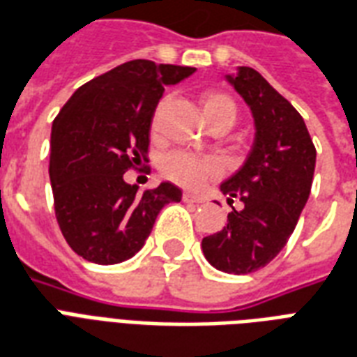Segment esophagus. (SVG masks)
Here are the masks:
<instances>
[{"label": "esophagus", "instance_id": "1", "mask_svg": "<svg viewBox=\"0 0 357 357\" xmlns=\"http://www.w3.org/2000/svg\"><path fill=\"white\" fill-rule=\"evenodd\" d=\"M182 199L186 201V203H203V197H199L197 194H192V192H184Z\"/></svg>", "mask_w": 357, "mask_h": 357}]
</instances>
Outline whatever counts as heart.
<instances>
[{
  "label": "heart",
  "mask_w": 357,
  "mask_h": 357,
  "mask_svg": "<svg viewBox=\"0 0 357 357\" xmlns=\"http://www.w3.org/2000/svg\"><path fill=\"white\" fill-rule=\"evenodd\" d=\"M201 109L208 124L226 122L229 128L237 118V103L231 96L218 90H205L201 93ZM156 130V120H154ZM162 173L165 178L186 188H197L203 182L216 178L222 173V163L213 156H192L186 152H169L162 160Z\"/></svg>",
  "instance_id": "1"
}]
</instances>
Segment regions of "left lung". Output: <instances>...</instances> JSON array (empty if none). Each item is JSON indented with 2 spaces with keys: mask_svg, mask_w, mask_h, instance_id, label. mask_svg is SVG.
<instances>
[{
  "mask_svg": "<svg viewBox=\"0 0 357 357\" xmlns=\"http://www.w3.org/2000/svg\"><path fill=\"white\" fill-rule=\"evenodd\" d=\"M227 80L250 107L256 137L243 167L220 184L222 194L243 201L220 231L201 241L213 267L246 275L282 250L309 199L316 149L301 114L252 67Z\"/></svg>",
  "mask_w": 357,
  "mask_h": 357,
  "instance_id": "8db88e82",
  "label": "left lung"
}]
</instances>
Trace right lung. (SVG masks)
<instances>
[{
    "label": "right lung",
    "mask_w": 357,
    "mask_h": 357,
    "mask_svg": "<svg viewBox=\"0 0 357 357\" xmlns=\"http://www.w3.org/2000/svg\"><path fill=\"white\" fill-rule=\"evenodd\" d=\"M195 67L131 60L99 75L61 107L50 133V184L67 245L92 264L135 256L167 203L182 192L171 182L139 194L128 169L149 162L150 124L165 86Z\"/></svg>",
    "instance_id": "obj_1"
}]
</instances>
